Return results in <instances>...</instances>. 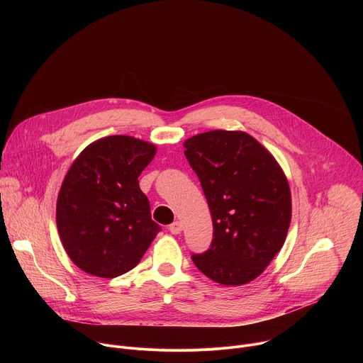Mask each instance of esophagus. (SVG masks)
<instances>
[{"label": "esophagus", "instance_id": "esophagus-1", "mask_svg": "<svg viewBox=\"0 0 363 363\" xmlns=\"http://www.w3.org/2000/svg\"><path fill=\"white\" fill-rule=\"evenodd\" d=\"M169 231H171L172 234H181V231H182V224H181L179 221L172 223V224L169 225Z\"/></svg>", "mask_w": 363, "mask_h": 363}]
</instances>
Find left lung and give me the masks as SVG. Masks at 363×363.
Segmentation results:
<instances>
[{"label": "left lung", "mask_w": 363, "mask_h": 363, "mask_svg": "<svg viewBox=\"0 0 363 363\" xmlns=\"http://www.w3.org/2000/svg\"><path fill=\"white\" fill-rule=\"evenodd\" d=\"M208 202L214 238L192 262L223 286L260 276L281 250L291 221L287 178L273 155L241 130H210L184 142Z\"/></svg>", "instance_id": "1"}]
</instances>
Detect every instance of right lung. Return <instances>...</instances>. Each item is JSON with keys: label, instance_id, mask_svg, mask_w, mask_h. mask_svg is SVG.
I'll list each match as a JSON object with an SVG mask.
<instances>
[{"label": "right lung", "instance_id": "add662e5", "mask_svg": "<svg viewBox=\"0 0 363 363\" xmlns=\"http://www.w3.org/2000/svg\"><path fill=\"white\" fill-rule=\"evenodd\" d=\"M155 153L153 143L112 135L86 146L66 174L57 230L70 260L87 274L128 273L161 231L138 181Z\"/></svg>", "mask_w": 363, "mask_h": 363}]
</instances>
